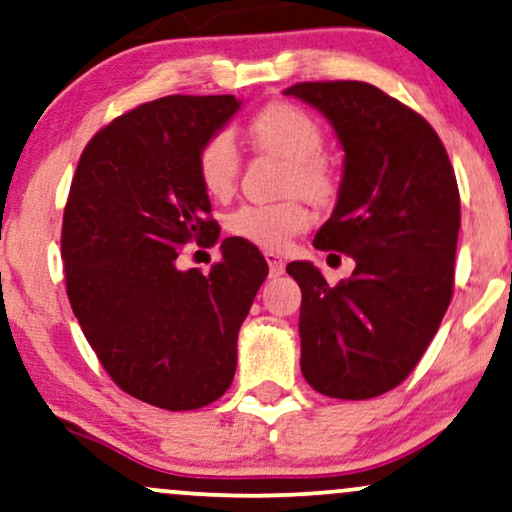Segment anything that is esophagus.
I'll use <instances>...</instances> for the list:
<instances>
[{"label":"esophagus","instance_id":"1","mask_svg":"<svg viewBox=\"0 0 512 512\" xmlns=\"http://www.w3.org/2000/svg\"><path fill=\"white\" fill-rule=\"evenodd\" d=\"M267 264H269V276H283V271H286V262H283V257L274 255V252H267Z\"/></svg>","mask_w":512,"mask_h":512}]
</instances>
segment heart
<instances>
[{"mask_svg": "<svg viewBox=\"0 0 512 512\" xmlns=\"http://www.w3.org/2000/svg\"><path fill=\"white\" fill-rule=\"evenodd\" d=\"M250 137L264 151L281 155L290 163L288 191H302L312 200H328L335 191L331 167L321 158L323 129L307 111L293 103H271L250 122ZM241 167L236 139L231 132H217L200 146L196 170L200 186L212 198H226L234 191ZM312 222L300 198L269 205H243L226 217L231 236L262 250H281L290 236Z\"/></svg>", "mask_w": 512, "mask_h": 512, "instance_id": "b5f03b06", "label": "heart"}]
</instances>
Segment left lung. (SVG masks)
I'll list each match as a JSON object with an SVG mask.
<instances>
[{
	"instance_id": "8db88e82",
	"label": "left lung",
	"mask_w": 512,
	"mask_h": 512,
	"mask_svg": "<svg viewBox=\"0 0 512 512\" xmlns=\"http://www.w3.org/2000/svg\"><path fill=\"white\" fill-rule=\"evenodd\" d=\"M283 94L316 108L345 151L314 248L357 264L338 286L312 262L286 267L302 290V375L326 397H378L416 368L454 293V167L435 129L373 84L300 82Z\"/></svg>"
}]
</instances>
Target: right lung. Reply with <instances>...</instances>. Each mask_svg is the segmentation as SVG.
<instances>
[{
    "mask_svg": "<svg viewBox=\"0 0 512 512\" xmlns=\"http://www.w3.org/2000/svg\"><path fill=\"white\" fill-rule=\"evenodd\" d=\"M241 108L236 96H165L94 134L63 212L70 307L108 375L165 411L229 390L236 342L269 274L260 250L224 238L210 274L179 269L186 243H217L200 146Z\"/></svg>",
    "mask_w": 512,
    "mask_h": 512,
    "instance_id": "1",
    "label": "right lung"
}]
</instances>
